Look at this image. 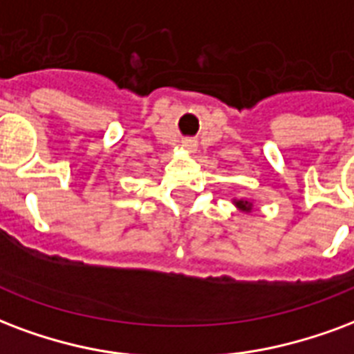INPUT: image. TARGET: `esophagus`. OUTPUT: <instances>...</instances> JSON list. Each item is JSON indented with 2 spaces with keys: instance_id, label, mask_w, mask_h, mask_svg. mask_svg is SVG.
I'll use <instances>...</instances> for the list:
<instances>
[{
  "instance_id": "esophagus-1",
  "label": "esophagus",
  "mask_w": 354,
  "mask_h": 354,
  "mask_svg": "<svg viewBox=\"0 0 354 354\" xmlns=\"http://www.w3.org/2000/svg\"><path fill=\"white\" fill-rule=\"evenodd\" d=\"M184 146H185V148H189V150H193V148H195L197 144H195V140H191V138H185Z\"/></svg>"
}]
</instances>
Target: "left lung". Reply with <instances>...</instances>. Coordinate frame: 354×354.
I'll list each match as a JSON object with an SVG mask.
<instances>
[{
  "mask_svg": "<svg viewBox=\"0 0 354 354\" xmlns=\"http://www.w3.org/2000/svg\"><path fill=\"white\" fill-rule=\"evenodd\" d=\"M238 208H242V210H251V204L248 201H238L236 203Z\"/></svg>",
  "mask_w": 354,
  "mask_h": 354,
  "instance_id": "1",
  "label": "left lung"
}]
</instances>
